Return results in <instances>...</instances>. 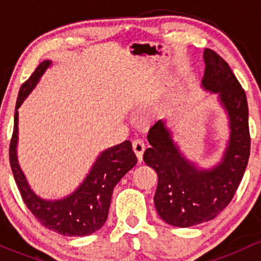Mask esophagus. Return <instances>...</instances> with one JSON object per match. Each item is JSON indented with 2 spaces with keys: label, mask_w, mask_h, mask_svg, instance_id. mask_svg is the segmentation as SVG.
<instances>
[{
  "label": "esophagus",
  "mask_w": 261,
  "mask_h": 261,
  "mask_svg": "<svg viewBox=\"0 0 261 261\" xmlns=\"http://www.w3.org/2000/svg\"><path fill=\"white\" fill-rule=\"evenodd\" d=\"M145 143H144L141 139H136V140L133 141V149L134 151H135L136 156H138L139 162H141L143 160V154L144 151H145Z\"/></svg>",
  "instance_id": "1"
}]
</instances>
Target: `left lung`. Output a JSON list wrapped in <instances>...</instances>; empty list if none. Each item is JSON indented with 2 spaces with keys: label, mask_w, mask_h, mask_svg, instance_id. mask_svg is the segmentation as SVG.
Listing matches in <instances>:
<instances>
[{
  "label": "left lung",
  "mask_w": 261,
  "mask_h": 261,
  "mask_svg": "<svg viewBox=\"0 0 261 261\" xmlns=\"http://www.w3.org/2000/svg\"><path fill=\"white\" fill-rule=\"evenodd\" d=\"M202 87L217 93L228 115L230 139L223 156L211 169H198L183 156L163 120L150 127L144 162L158 174L155 208L162 220L177 227L211 221L235 196L250 156L249 109L245 91L227 63L204 49Z\"/></svg>",
  "instance_id": "1"
}]
</instances>
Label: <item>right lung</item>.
Masks as SVG:
<instances>
[{
	"label": "right lung",
	"instance_id": "add662e5",
	"mask_svg": "<svg viewBox=\"0 0 261 261\" xmlns=\"http://www.w3.org/2000/svg\"><path fill=\"white\" fill-rule=\"evenodd\" d=\"M51 62L44 60L35 72L21 86L15 109L14 133L10 143V165L17 188L26 207L49 230L64 236H86L96 232L105 225L109 216L112 192L116 184L138 163L128 140L109 147L101 152L89 174L69 196L62 199H43L31 191L17 162L18 111L22 102L35 88Z\"/></svg>",
	"mask_w": 261,
	"mask_h": 261
}]
</instances>
